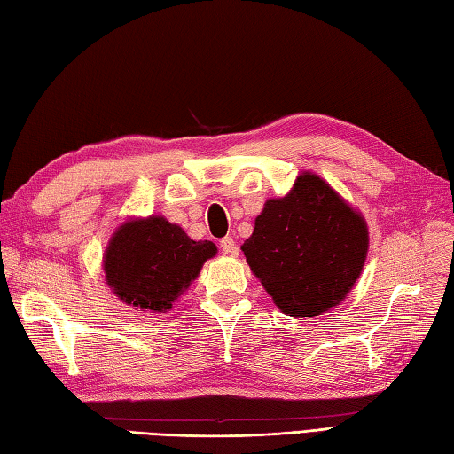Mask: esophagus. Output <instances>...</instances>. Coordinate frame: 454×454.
Listing matches in <instances>:
<instances>
[{
    "label": "esophagus",
    "instance_id": "esophagus-1",
    "mask_svg": "<svg viewBox=\"0 0 454 454\" xmlns=\"http://www.w3.org/2000/svg\"><path fill=\"white\" fill-rule=\"evenodd\" d=\"M220 249H222V254H226V255H234V254H238L236 239H234L232 236L222 238V239H220Z\"/></svg>",
    "mask_w": 454,
    "mask_h": 454
}]
</instances>
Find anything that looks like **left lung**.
<instances>
[{
    "label": "left lung",
    "instance_id": "8db88e82",
    "mask_svg": "<svg viewBox=\"0 0 454 454\" xmlns=\"http://www.w3.org/2000/svg\"><path fill=\"white\" fill-rule=\"evenodd\" d=\"M242 252L281 312L310 317L340 304L359 278L364 218L316 173H302L283 199H269Z\"/></svg>",
    "mask_w": 454,
    "mask_h": 454
}]
</instances>
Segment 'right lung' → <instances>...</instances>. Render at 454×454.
Here are the masks:
<instances>
[{
  "instance_id": "add662e5",
  "label": "right lung",
  "mask_w": 454,
  "mask_h": 454,
  "mask_svg": "<svg viewBox=\"0 0 454 454\" xmlns=\"http://www.w3.org/2000/svg\"><path fill=\"white\" fill-rule=\"evenodd\" d=\"M215 255L216 246L208 239L195 242L163 216H148L124 222L113 234L103 271L122 302L168 312Z\"/></svg>"
}]
</instances>
